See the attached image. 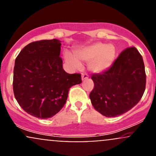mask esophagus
I'll return each mask as SVG.
<instances>
[{
	"label": "esophagus",
	"instance_id": "1",
	"mask_svg": "<svg viewBox=\"0 0 156 156\" xmlns=\"http://www.w3.org/2000/svg\"><path fill=\"white\" fill-rule=\"evenodd\" d=\"M88 75L87 73H83L82 75H81V79H82V81L83 80H86L87 78H88Z\"/></svg>",
	"mask_w": 156,
	"mask_h": 156
}]
</instances>
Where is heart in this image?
<instances>
[{"instance_id": "b5f03b06", "label": "heart", "mask_w": 156, "mask_h": 156, "mask_svg": "<svg viewBox=\"0 0 156 156\" xmlns=\"http://www.w3.org/2000/svg\"><path fill=\"white\" fill-rule=\"evenodd\" d=\"M116 56V48L112 44L95 42L75 52V57L66 54L65 60L71 66L78 68L81 61H92L90 69L94 73H101L108 69L114 62Z\"/></svg>"}]
</instances>
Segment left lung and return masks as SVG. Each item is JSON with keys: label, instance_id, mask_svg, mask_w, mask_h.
Wrapping results in <instances>:
<instances>
[{"label": "left lung", "instance_id": "obj_1", "mask_svg": "<svg viewBox=\"0 0 156 156\" xmlns=\"http://www.w3.org/2000/svg\"><path fill=\"white\" fill-rule=\"evenodd\" d=\"M91 78L93 108L107 117L121 115L135 106L145 91L143 57L134 47L126 48L108 69L93 74Z\"/></svg>", "mask_w": 156, "mask_h": 156}]
</instances>
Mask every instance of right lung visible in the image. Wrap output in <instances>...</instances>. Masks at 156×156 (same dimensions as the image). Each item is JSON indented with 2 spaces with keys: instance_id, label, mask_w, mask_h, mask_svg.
I'll use <instances>...</instances> for the list:
<instances>
[{
  "instance_id": "add662e5",
  "label": "right lung",
  "mask_w": 156,
  "mask_h": 156,
  "mask_svg": "<svg viewBox=\"0 0 156 156\" xmlns=\"http://www.w3.org/2000/svg\"><path fill=\"white\" fill-rule=\"evenodd\" d=\"M60 45L56 39L30 42L15 61L14 96L22 109L35 117L55 116L66 102L69 88L82 81L81 74L64 71Z\"/></svg>"
}]
</instances>
